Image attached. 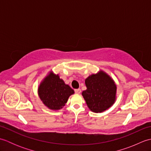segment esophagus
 Returning a JSON list of instances; mask_svg holds the SVG:
<instances>
[{
    "instance_id": "1",
    "label": "esophagus",
    "mask_w": 151,
    "mask_h": 151,
    "mask_svg": "<svg viewBox=\"0 0 151 151\" xmlns=\"http://www.w3.org/2000/svg\"><path fill=\"white\" fill-rule=\"evenodd\" d=\"M75 92L76 93L80 94L81 93V89H75Z\"/></svg>"
}]
</instances>
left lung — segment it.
<instances>
[{
  "label": "left lung",
  "instance_id": "8db88e82",
  "mask_svg": "<svg viewBox=\"0 0 151 151\" xmlns=\"http://www.w3.org/2000/svg\"><path fill=\"white\" fill-rule=\"evenodd\" d=\"M85 84L87 89L82 95L91 111L101 113L114 104L117 86L108 74L102 70L92 74L85 80Z\"/></svg>",
  "mask_w": 151,
  "mask_h": 151
}]
</instances>
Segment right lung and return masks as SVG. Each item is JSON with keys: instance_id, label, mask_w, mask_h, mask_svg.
Here are the masks:
<instances>
[{"instance_id": "add662e5", "label": "right lung", "mask_w": 151, "mask_h": 151, "mask_svg": "<svg viewBox=\"0 0 151 151\" xmlns=\"http://www.w3.org/2000/svg\"><path fill=\"white\" fill-rule=\"evenodd\" d=\"M74 93L73 89L65 84L58 75H55L52 71L43 80L38 88V95L41 101L52 110L62 108Z\"/></svg>"}]
</instances>
